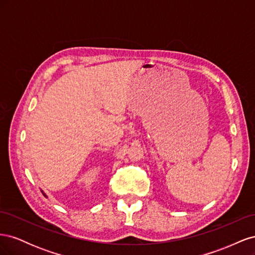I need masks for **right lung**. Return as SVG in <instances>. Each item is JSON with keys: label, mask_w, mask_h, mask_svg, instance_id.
Here are the masks:
<instances>
[{"label": "right lung", "mask_w": 255, "mask_h": 255, "mask_svg": "<svg viewBox=\"0 0 255 255\" xmlns=\"http://www.w3.org/2000/svg\"><path fill=\"white\" fill-rule=\"evenodd\" d=\"M43 195H44V194H43ZM44 196H45V195H44Z\"/></svg>", "instance_id": "1"}]
</instances>
